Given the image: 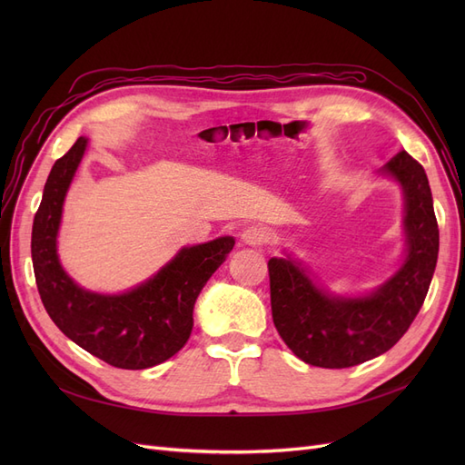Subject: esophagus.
<instances>
[{"label": "esophagus", "mask_w": 465, "mask_h": 465, "mask_svg": "<svg viewBox=\"0 0 465 465\" xmlns=\"http://www.w3.org/2000/svg\"><path fill=\"white\" fill-rule=\"evenodd\" d=\"M242 241L248 244V246H263L267 241H270V231H267L265 227H262V224H252V227H248L244 232H242Z\"/></svg>", "instance_id": "obj_1"}]
</instances>
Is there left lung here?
Returning <instances> with one entry per match:
<instances>
[{"label":"left lung","instance_id":"8db88e82","mask_svg":"<svg viewBox=\"0 0 465 465\" xmlns=\"http://www.w3.org/2000/svg\"><path fill=\"white\" fill-rule=\"evenodd\" d=\"M384 168L403 186L407 258L374 294L333 299L291 260L267 262L275 328L292 353L314 367L347 369L386 353L410 330L429 292L439 258V223L425 168L407 151Z\"/></svg>","mask_w":465,"mask_h":465}]
</instances>
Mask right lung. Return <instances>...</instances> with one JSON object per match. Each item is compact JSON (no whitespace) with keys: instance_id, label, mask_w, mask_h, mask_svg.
<instances>
[{"instance_id":"add662e5","label":"right lung","mask_w":465,"mask_h":465,"mask_svg":"<svg viewBox=\"0 0 465 465\" xmlns=\"http://www.w3.org/2000/svg\"><path fill=\"white\" fill-rule=\"evenodd\" d=\"M87 139L79 137L54 163L33 223V267L38 294L48 316L69 340L110 367L142 371L161 364L186 345L193 326V304L207 279L234 246L221 236L180 254L137 287L118 297L79 289L55 254L62 205Z\"/></svg>"}]
</instances>
